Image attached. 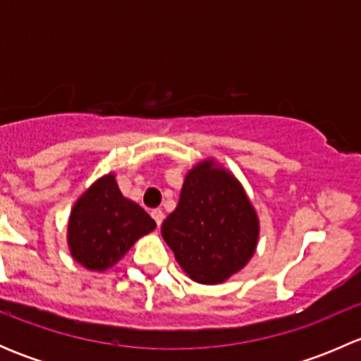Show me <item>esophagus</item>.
Returning a JSON list of instances; mask_svg holds the SVG:
<instances>
[{
	"label": "esophagus",
	"mask_w": 361,
	"mask_h": 361,
	"mask_svg": "<svg viewBox=\"0 0 361 361\" xmlns=\"http://www.w3.org/2000/svg\"><path fill=\"white\" fill-rule=\"evenodd\" d=\"M152 218H154V220H155L157 227H160V224H162V220H164L162 209H152Z\"/></svg>",
	"instance_id": "obj_1"
}]
</instances>
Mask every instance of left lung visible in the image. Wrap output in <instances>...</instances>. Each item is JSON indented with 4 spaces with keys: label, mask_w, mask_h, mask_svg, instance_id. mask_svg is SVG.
I'll return each mask as SVG.
<instances>
[{
    "label": "left lung",
    "mask_w": 361,
    "mask_h": 361,
    "mask_svg": "<svg viewBox=\"0 0 361 361\" xmlns=\"http://www.w3.org/2000/svg\"><path fill=\"white\" fill-rule=\"evenodd\" d=\"M162 238L194 281L216 285L241 271L258 241V218L241 183L213 160L185 178Z\"/></svg>",
    "instance_id": "obj_1"
}]
</instances>
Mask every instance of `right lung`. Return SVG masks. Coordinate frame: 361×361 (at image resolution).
<instances>
[{"label": "right lung", "mask_w": 361, "mask_h": 361, "mask_svg": "<svg viewBox=\"0 0 361 361\" xmlns=\"http://www.w3.org/2000/svg\"><path fill=\"white\" fill-rule=\"evenodd\" d=\"M155 228L150 214L118 190L115 176L97 180L73 206L68 245L73 258L90 271H106L130 246Z\"/></svg>", "instance_id": "right-lung-1"}]
</instances>
